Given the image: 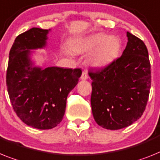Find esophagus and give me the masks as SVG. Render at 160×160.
<instances>
[{
  "label": "esophagus",
  "mask_w": 160,
  "mask_h": 160,
  "mask_svg": "<svg viewBox=\"0 0 160 160\" xmlns=\"http://www.w3.org/2000/svg\"><path fill=\"white\" fill-rule=\"evenodd\" d=\"M88 78V72H86V71H84V72H82V75H81V76H80V79L82 80H87Z\"/></svg>",
  "instance_id": "34e87169"
}]
</instances>
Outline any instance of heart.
Wrapping results in <instances>:
<instances>
[{
	"label": "heart",
	"instance_id": "heart-1",
	"mask_svg": "<svg viewBox=\"0 0 160 160\" xmlns=\"http://www.w3.org/2000/svg\"><path fill=\"white\" fill-rule=\"evenodd\" d=\"M70 46L76 53L92 51L87 58L88 64L95 68H104L117 59L122 49L120 39L99 32L73 39Z\"/></svg>",
	"mask_w": 160,
	"mask_h": 160
}]
</instances>
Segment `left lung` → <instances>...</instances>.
<instances>
[{
  "label": "left lung",
  "instance_id": "1",
  "mask_svg": "<svg viewBox=\"0 0 160 160\" xmlns=\"http://www.w3.org/2000/svg\"><path fill=\"white\" fill-rule=\"evenodd\" d=\"M121 57L98 71H89L91 107L99 126L117 130L131 125L146 109L151 89V63L144 42L127 32Z\"/></svg>",
  "mask_w": 160,
  "mask_h": 160
}]
</instances>
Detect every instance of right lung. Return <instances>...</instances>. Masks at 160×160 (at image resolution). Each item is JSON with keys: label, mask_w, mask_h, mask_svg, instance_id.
Listing matches in <instances>:
<instances>
[{"label": "right lung", "mask_w": 160, "mask_h": 160, "mask_svg": "<svg viewBox=\"0 0 160 160\" xmlns=\"http://www.w3.org/2000/svg\"><path fill=\"white\" fill-rule=\"evenodd\" d=\"M49 30L32 28L16 37L9 56L6 85L15 113L27 125L50 129L65 113L68 93L78 84L80 68L43 69L32 60V49L46 46Z\"/></svg>", "instance_id": "1"}]
</instances>
